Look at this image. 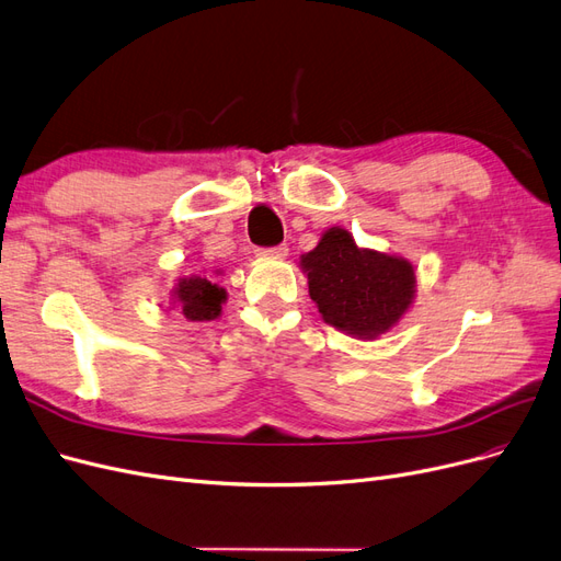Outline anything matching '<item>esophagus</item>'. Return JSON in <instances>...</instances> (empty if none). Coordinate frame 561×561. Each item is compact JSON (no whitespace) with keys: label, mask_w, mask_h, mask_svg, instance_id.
Wrapping results in <instances>:
<instances>
[{"label":"esophagus","mask_w":561,"mask_h":561,"mask_svg":"<svg viewBox=\"0 0 561 561\" xmlns=\"http://www.w3.org/2000/svg\"><path fill=\"white\" fill-rule=\"evenodd\" d=\"M287 252H290V248H287L285 243H283V245H276V248H264V250H257L260 257H274V260H283V257H287Z\"/></svg>","instance_id":"1"}]
</instances>
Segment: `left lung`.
<instances>
[{
  "label": "left lung",
  "mask_w": 561,
  "mask_h": 561,
  "mask_svg": "<svg viewBox=\"0 0 561 561\" xmlns=\"http://www.w3.org/2000/svg\"><path fill=\"white\" fill-rule=\"evenodd\" d=\"M309 295L328 325L355 339H377L412 307L416 274L410 260L358 248L351 231L332 227L301 254Z\"/></svg>",
  "instance_id": "8db88e82"
}]
</instances>
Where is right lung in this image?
<instances>
[{
	"mask_svg": "<svg viewBox=\"0 0 561 561\" xmlns=\"http://www.w3.org/2000/svg\"><path fill=\"white\" fill-rule=\"evenodd\" d=\"M171 299H173L171 301L173 309H178L190 322H206V320H215L219 313H222L227 290L203 276H186L178 280Z\"/></svg>",
	"mask_w": 561,
	"mask_h": 561,
	"instance_id": "1",
	"label": "right lung"
}]
</instances>
